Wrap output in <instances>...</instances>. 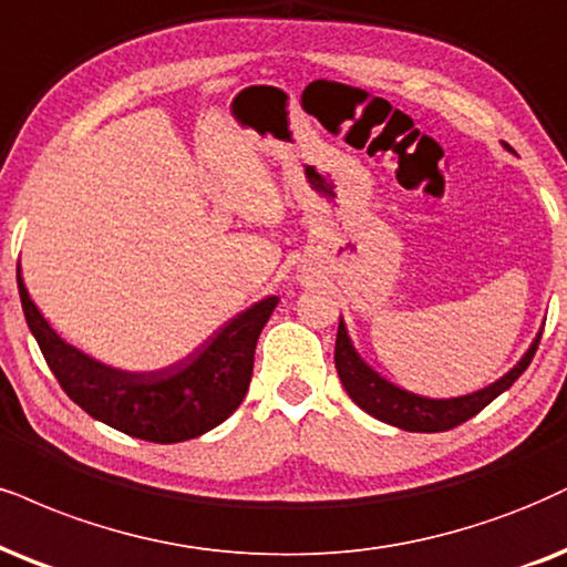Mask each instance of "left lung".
<instances>
[{"label":"left lung","mask_w":567,"mask_h":567,"mask_svg":"<svg viewBox=\"0 0 567 567\" xmlns=\"http://www.w3.org/2000/svg\"><path fill=\"white\" fill-rule=\"evenodd\" d=\"M505 150L509 144L502 142ZM513 152V150H509ZM544 331V326H542ZM542 331L536 333V339L530 341L526 354L507 370L502 379H497L488 386L473 391V394L463 396H450V400H431V396L412 394V391L396 386L389 379H383L379 370H373L365 360L360 358V352L354 349L352 339L344 320H339V333H337V370L339 379L344 383L347 394L352 396V402L368 412V415L379 417V421L396 425L402 431H415V433H436V431H450L454 425L471 421L473 415H478L488 402L497 400L502 391H507L515 381L520 379L523 370L530 365L536 349H539Z\"/></svg>","instance_id":"1"}]
</instances>
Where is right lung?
<instances>
[{
	"mask_svg": "<svg viewBox=\"0 0 567 567\" xmlns=\"http://www.w3.org/2000/svg\"><path fill=\"white\" fill-rule=\"evenodd\" d=\"M25 323L65 394L94 421L155 444L197 439L247 396L260 331L278 297H265L230 318L184 360L159 370H123L91 358L47 323L18 268Z\"/></svg>",
	"mask_w": 567,
	"mask_h": 567,
	"instance_id": "right-lung-1",
	"label": "right lung"
}]
</instances>
